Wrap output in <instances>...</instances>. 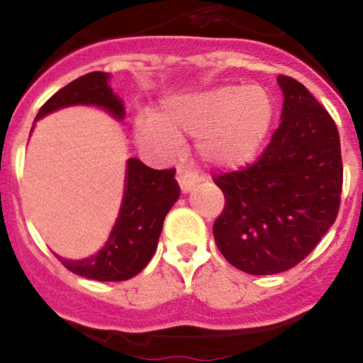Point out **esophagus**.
<instances>
[{
    "mask_svg": "<svg viewBox=\"0 0 363 363\" xmlns=\"http://www.w3.org/2000/svg\"><path fill=\"white\" fill-rule=\"evenodd\" d=\"M176 179H178V185L184 194L191 192L192 187L196 185V182H198V178L194 176V172L187 171V169H178V172H176Z\"/></svg>",
    "mask_w": 363,
    "mask_h": 363,
    "instance_id": "34e87169",
    "label": "esophagus"
}]
</instances>
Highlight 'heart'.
<instances>
[{
    "instance_id": "obj_1",
    "label": "heart",
    "mask_w": 363,
    "mask_h": 363,
    "mask_svg": "<svg viewBox=\"0 0 363 363\" xmlns=\"http://www.w3.org/2000/svg\"><path fill=\"white\" fill-rule=\"evenodd\" d=\"M272 118V99L261 86L225 84L164 99L158 111L136 118L135 136L158 158H172L182 138H198L205 164L234 171L255 158Z\"/></svg>"
}]
</instances>
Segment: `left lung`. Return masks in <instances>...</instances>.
Masks as SVG:
<instances>
[{
    "mask_svg": "<svg viewBox=\"0 0 363 363\" xmlns=\"http://www.w3.org/2000/svg\"><path fill=\"white\" fill-rule=\"evenodd\" d=\"M281 124L250 167L216 176L225 208L214 223L223 257L238 270L272 275L310 254L337 219L342 194L340 136L304 84L286 75Z\"/></svg>",
    "mask_w": 363,
    "mask_h": 363,
    "instance_id": "obj_1",
    "label": "left lung"
}]
</instances>
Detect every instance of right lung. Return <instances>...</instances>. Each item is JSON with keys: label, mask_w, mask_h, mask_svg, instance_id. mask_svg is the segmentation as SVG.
<instances>
[{"label": "right lung", "mask_w": 363, "mask_h": 363, "mask_svg": "<svg viewBox=\"0 0 363 363\" xmlns=\"http://www.w3.org/2000/svg\"><path fill=\"white\" fill-rule=\"evenodd\" d=\"M109 79L111 75L104 72H91L75 79L45 102L35 122L69 106H95L116 121H124V102L111 89ZM178 198L174 169L156 171L138 158H128L121 211L104 247L84 259L55 255L69 272L81 277L106 282L128 281L140 274L155 255L165 216Z\"/></svg>", "instance_id": "1"}]
</instances>
